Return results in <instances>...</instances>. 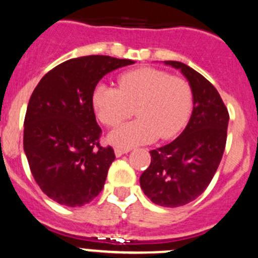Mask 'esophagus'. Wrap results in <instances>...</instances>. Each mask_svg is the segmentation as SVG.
<instances>
[{
	"label": "esophagus",
	"mask_w": 258,
	"mask_h": 258,
	"mask_svg": "<svg viewBox=\"0 0 258 258\" xmlns=\"http://www.w3.org/2000/svg\"><path fill=\"white\" fill-rule=\"evenodd\" d=\"M130 151V149H122V148H115L114 149V154L115 156H122L123 154H127Z\"/></svg>",
	"instance_id": "esophagus-1"
}]
</instances>
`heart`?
I'll list each match as a JSON object with an SVG mask.
<instances>
[{
    "label": "heart",
    "instance_id": "b5f03b06",
    "mask_svg": "<svg viewBox=\"0 0 258 258\" xmlns=\"http://www.w3.org/2000/svg\"><path fill=\"white\" fill-rule=\"evenodd\" d=\"M118 89L98 84L91 94V107L103 124L114 127L132 114L137 119L113 130L110 144L122 148L148 144L159 136L169 140L188 122L194 107L191 86L163 70L140 67L123 72L117 79Z\"/></svg>",
    "mask_w": 258,
    "mask_h": 258
}]
</instances>
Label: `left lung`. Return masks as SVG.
<instances>
[{"label":"left lung","instance_id":"left-lung-1","mask_svg":"<svg viewBox=\"0 0 258 258\" xmlns=\"http://www.w3.org/2000/svg\"><path fill=\"white\" fill-rule=\"evenodd\" d=\"M180 70L194 94V110L184 131L168 145L151 150V163L141 174L144 194L156 205L178 208L208 188L227 144L229 113L218 90L187 64L165 61Z\"/></svg>","mask_w":258,"mask_h":258}]
</instances>
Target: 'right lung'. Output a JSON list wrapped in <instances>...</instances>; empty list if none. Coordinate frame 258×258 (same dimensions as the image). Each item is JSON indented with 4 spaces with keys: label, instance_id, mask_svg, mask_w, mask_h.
I'll use <instances>...</instances> for the list:
<instances>
[{
    "label": "right lung",
    "instance_id": "1",
    "mask_svg": "<svg viewBox=\"0 0 258 258\" xmlns=\"http://www.w3.org/2000/svg\"><path fill=\"white\" fill-rule=\"evenodd\" d=\"M132 63L109 56L69 59L45 74L31 94L24 151L35 182L53 201L78 208L104 187L115 155L99 144L91 94L104 75Z\"/></svg>",
    "mask_w": 258,
    "mask_h": 258
}]
</instances>
